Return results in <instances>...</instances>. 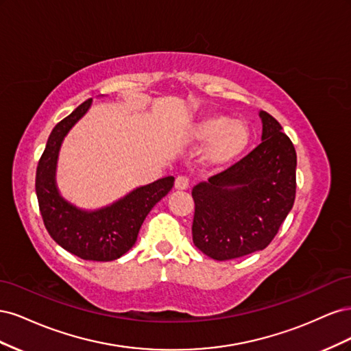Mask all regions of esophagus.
I'll return each instance as SVG.
<instances>
[{
	"instance_id": "esophagus-1",
	"label": "esophagus",
	"mask_w": 351,
	"mask_h": 351,
	"mask_svg": "<svg viewBox=\"0 0 351 351\" xmlns=\"http://www.w3.org/2000/svg\"><path fill=\"white\" fill-rule=\"evenodd\" d=\"M176 190H186L189 187V178L186 176H178L174 183Z\"/></svg>"
}]
</instances>
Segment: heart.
Returning <instances> with one entry per match:
<instances>
[{"label": "heart", "instance_id": "1", "mask_svg": "<svg viewBox=\"0 0 351 351\" xmlns=\"http://www.w3.org/2000/svg\"><path fill=\"white\" fill-rule=\"evenodd\" d=\"M190 137L195 142L206 143L205 159L210 165H227L246 151L252 132L247 123L212 114L193 125Z\"/></svg>", "mask_w": 351, "mask_h": 351}]
</instances>
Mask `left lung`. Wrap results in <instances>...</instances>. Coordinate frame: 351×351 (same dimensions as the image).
Masks as SVG:
<instances>
[{
  "label": "left lung",
  "instance_id": "8db88e82",
  "mask_svg": "<svg viewBox=\"0 0 351 351\" xmlns=\"http://www.w3.org/2000/svg\"><path fill=\"white\" fill-rule=\"evenodd\" d=\"M259 117L262 143L192 190L193 243L215 261L263 250L294 204V146L272 115L261 111Z\"/></svg>",
  "mask_w": 351,
  "mask_h": 351
}]
</instances>
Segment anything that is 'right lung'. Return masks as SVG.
<instances>
[{
    "mask_svg": "<svg viewBox=\"0 0 351 351\" xmlns=\"http://www.w3.org/2000/svg\"><path fill=\"white\" fill-rule=\"evenodd\" d=\"M84 101L52 129L36 168L39 210L49 236L62 249L84 261H115L129 252L151 209L174 186V177L136 187L124 197L99 209L86 210L60 195L56 182L60 147L71 127L90 108Z\"/></svg>",
    "mask_w": 351,
    "mask_h": 351,
    "instance_id": "right-lung-1",
    "label": "right lung"
}]
</instances>
